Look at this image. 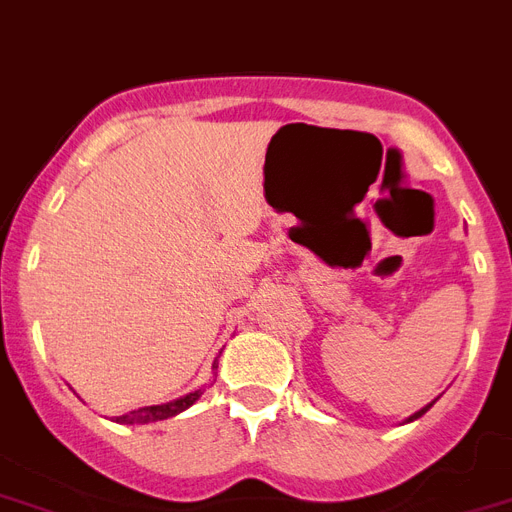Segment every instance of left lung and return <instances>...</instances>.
Returning <instances> with one entry per match:
<instances>
[{
    "label": "left lung",
    "mask_w": 512,
    "mask_h": 512,
    "mask_svg": "<svg viewBox=\"0 0 512 512\" xmlns=\"http://www.w3.org/2000/svg\"><path fill=\"white\" fill-rule=\"evenodd\" d=\"M432 403H434V400H432ZM432 403L426 405V408H421V411H416V413H413V416H411V418H408V421H416V418H421V416H424V413H426V411H429V408H432Z\"/></svg>",
    "instance_id": "8db88e82"
}]
</instances>
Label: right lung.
<instances>
[{"label": "right lung", "mask_w": 512, "mask_h": 512, "mask_svg": "<svg viewBox=\"0 0 512 512\" xmlns=\"http://www.w3.org/2000/svg\"><path fill=\"white\" fill-rule=\"evenodd\" d=\"M211 369L217 371V361ZM204 395V390H196V392H188L185 398H177L172 403H164V405H146V408H138V411H130L125 416H117L120 424H151V421H164V418L177 416V413H183L185 408L196 403L198 398Z\"/></svg>", "instance_id": "right-lung-1"}]
</instances>
